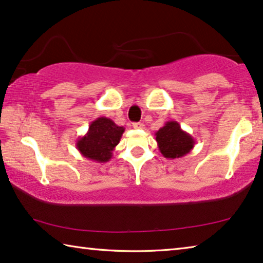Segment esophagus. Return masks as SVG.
<instances>
[{
    "label": "esophagus",
    "instance_id": "esophagus-1",
    "mask_svg": "<svg viewBox=\"0 0 263 263\" xmlns=\"http://www.w3.org/2000/svg\"><path fill=\"white\" fill-rule=\"evenodd\" d=\"M133 128H137V130H138V128H143L144 127V124L143 123H133Z\"/></svg>",
    "mask_w": 263,
    "mask_h": 263
}]
</instances>
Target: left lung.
I'll use <instances>...</instances> for the list:
<instances>
[{
    "mask_svg": "<svg viewBox=\"0 0 263 263\" xmlns=\"http://www.w3.org/2000/svg\"><path fill=\"white\" fill-rule=\"evenodd\" d=\"M158 148L165 158H181L193 150L195 139L189 133L183 131L177 121H166L163 127L156 132Z\"/></svg>",
    "mask_w": 263,
    "mask_h": 263,
    "instance_id": "8db88e82",
    "label": "left lung"
}]
</instances>
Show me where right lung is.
Segmentation results:
<instances>
[{
    "label": "right lung",
    "instance_id": "add662e5",
    "mask_svg": "<svg viewBox=\"0 0 263 263\" xmlns=\"http://www.w3.org/2000/svg\"><path fill=\"white\" fill-rule=\"evenodd\" d=\"M125 127L118 126L106 117L93 120L85 136L77 140V148L82 157L98 163H106L112 158V152L119 144Z\"/></svg>",
    "mask_w": 263,
    "mask_h": 263
}]
</instances>
